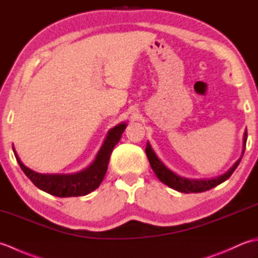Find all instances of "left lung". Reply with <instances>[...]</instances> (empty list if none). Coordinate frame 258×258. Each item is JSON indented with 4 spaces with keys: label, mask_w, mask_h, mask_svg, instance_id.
<instances>
[{
    "label": "left lung",
    "mask_w": 258,
    "mask_h": 258,
    "mask_svg": "<svg viewBox=\"0 0 258 258\" xmlns=\"http://www.w3.org/2000/svg\"><path fill=\"white\" fill-rule=\"evenodd\" d=\"M246 141H247V130L245 131L244 133V140H243V152H242V156L239 157V160L234 164V165L228 169V171L221 175V176L215 177V178H211V179H189V178H185L179 176V175L173 173L171 169H168L162 161L158 158L155 154V152L153 151L152 146L150 145L149 142H147L146 145V155L147 158H149L151 167L154 173L156 174V176L158 179L161 180L162 183L166 184L168 187H171L173 189H176L178 191H182V193H201V191H205L211 189L215 186L220 185L221 183L225 182L227 178L231 177V175L233 172L236 169L238 166V164L242 160V157L244 155L245 152V147H246Z\"/></svg>",
    "instance_id": "8db88e82"
}]
</instances>
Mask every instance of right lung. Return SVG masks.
<instances>
[{
	"mask_svg": "<svg viewBox=\"0 0 258 258\" xmlns=\"http://www.w3.org/2000/svg\"><path fill=\"white\" fill-rule=\"evenodd\" d=\"M126 123H120L108 131L106 139L98 151L96 158L91 165L84 171L75 174H40L26 167L16 154L13 147L14 155L16 157L22 171L29 177L36 187L46 193L58 197L83 196L91 193L97 188L105 176L107 171L109 156L112 154L114 146L118 143Z\"/></svg>",
	"mask_w": 258,
	"mask_h": 258,
	"instance_id": "obj_1",
	"label": "right lung"
}]
</instances>
